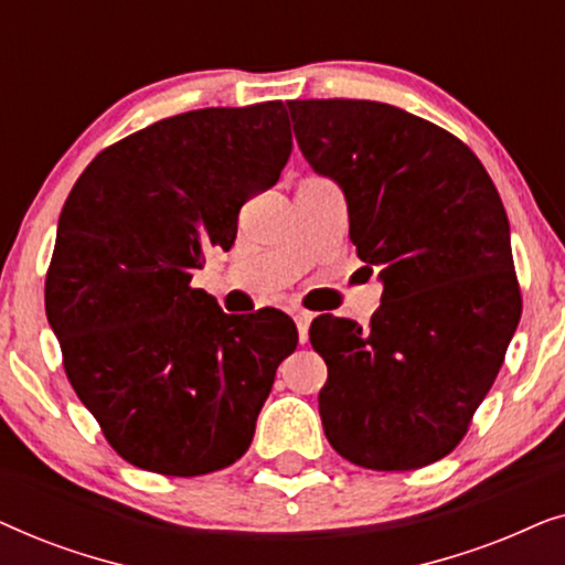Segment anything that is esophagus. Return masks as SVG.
Instances as JSON below:
<instances>
[{"mask_svg": "<svg viewBox=\"0 0 565 565\" xmlns=\"http://www.w3.org/2000/svg\"><path fill=\"white\" fill-rule=\"evenodd\" d=\"M292 319H296V327H298V337H300V342H306V339H308V327H311V321H313V313H308V311H296V313H292Z\"/></svg>", "mask_w": 565, "mask_h": 565, "instance_id": "obj_1", "label": "esophagus"}]
</instances>
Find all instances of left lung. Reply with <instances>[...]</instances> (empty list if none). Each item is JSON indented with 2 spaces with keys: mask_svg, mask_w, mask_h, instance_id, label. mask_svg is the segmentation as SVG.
I'll list each match as a JSON object with an SVG mask.
<instances>
[{
  "mask_svg": "<svg viewBox=\"0 0 565 565\" xmlns=\"http://www.w3.org/2000/svg\"><path fill=\"white\" fill-rule=\"evenodd\" d=\"M296 141L342 188L350 238L381 267L370 329L319 316V412L354 466L416 470L450 455L497 381L522 316L509 221L460 138L373 99H292ZM373 273V269H370Z\"/></svg>",
  "mask_w": 565,
  "mask_h": 565,
  "instance_id": "obj_1",
  "label": "left lung"
}]
</instances>
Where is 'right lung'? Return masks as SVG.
I'll return each mask as SVG.
<instances>
[{"mask_svg": "<svg viewBox=\"0 0 565 565\" xmlns=\"http://www.w3.org/2000/svg\"><path fill=\"white\" fill-rule=\"evenodd\" d=\"M290 149L280 99L205 107L107 146L68 192L45 313L68 383L130 466L190 478L249 450L298 329L275 308L223 313L190 280L207 249H231Z\"/></svg>", "mask_w": 565, "mask_h": 565, "instance_id": "right-lung-1", "label": "right lung"}]
</instances>
